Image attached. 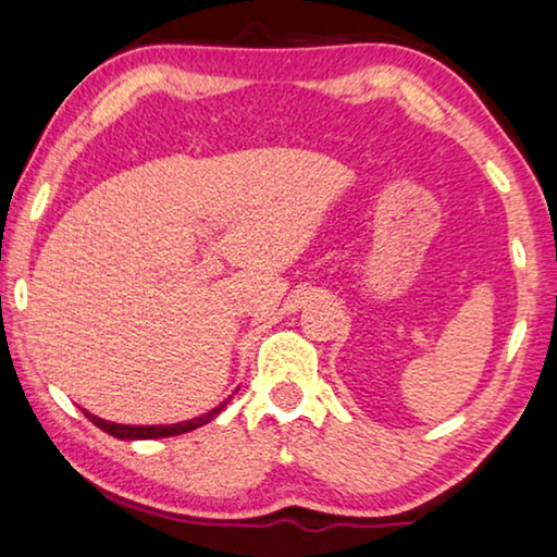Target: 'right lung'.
I'll list each match as a JSON object with an SVG mask.
<instances>
[{
	"label": "right lung",
	"instance_id": "obj_1",
	"mask_svg": "<svg viewBox=\"0 0 557 557\" xmlns=\"http://www.w3.org/2000/svg\"><path fill=\"white\" fill-rule=\"evenodd\" d=\"M227 406L225 403H220L218 408L208 410V413L200 416V418H193V421H182V423H172V425H121V423H111V421H103V418H98L94 413H86V418L98 429L109 433L113 438H121V441H141V438H166V436H180V433H187V431H195L200 429V425L210 423L212 418H215L220 410Z\"/></svg>",
	"mask_w": 557,
	"mask_h": 557
}]
</instances>
